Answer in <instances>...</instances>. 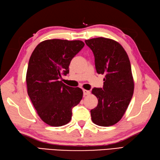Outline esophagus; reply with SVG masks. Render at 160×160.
I'll return each mask as SVG.
<instances>
[{
  "label": "esophagus",
  "mask_w": 160,
  "mask_h": 160,
  "mask_svg": "<svg viewBox=\"0 0 160 160\" xmlns=\"http://www.w3.org/2000/svg\"><path fill=\"white\" fill-rule=\"evenodd\" d=\"M90 93H91L90 91L85 90V89L83 90V94H84V96H88V95L90 94Z\"/></svg>",
  "instance_id": "obj_1"
}]
</instances>
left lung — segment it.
<instances>
[{
  "label": "left lung",
  "mask_w": 160,
  "mask_h": 160,
  "mask_svg": "<svg viewBox=\"0 0 160 160\" xmlns=\"http://www.w3.org/2000/svg\"><path fill=\"white\" fill-rule=\"evenodd\" d=\"M92 50L98 74H104L102 88H93L97 107L91 110V120L101 127H109L121 120L134 91V82L128 56L120 43L99 37L85 40Z\"/></svg>",
  "instance_id": "8db88e82"
}]
</instances>
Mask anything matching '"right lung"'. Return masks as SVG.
Returning <instances> with one entry per match:
<instances>
[{
    "label": "right lung",
    "instance_id": "right-lung-1",
    "mask_svg": "<svg viewBox=\"0 0 160 160\" xmlns=\"http://www.w3.org/2000/svg\"><path fill=\"white\" fill-rule=\"evenodd\" d=\"M81 40H47L32 53L26 75L28 93L41 120L52 127L69 123L72 108L79 104L83 91L60 79L69 73L73 58L82 49Z\"/></svg>",
    "mask_w": 160,
    "mask_h": 160
}]
</instances>
